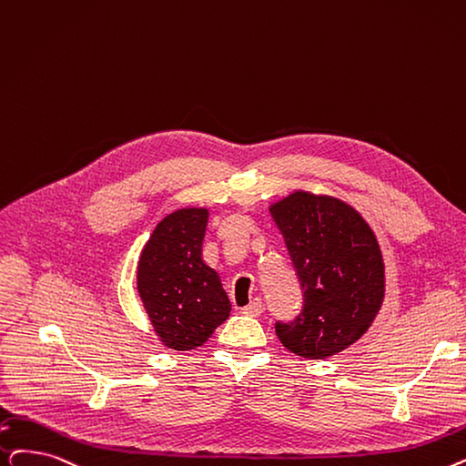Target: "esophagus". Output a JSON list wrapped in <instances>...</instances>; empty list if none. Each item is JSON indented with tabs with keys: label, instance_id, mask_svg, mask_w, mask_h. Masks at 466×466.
<instances>
[{
	"label": "esophagus",
	"instance_id": "obj_1",
	"mask_svg": "<svg viewBox=\"0 0 466 466\" xmlns=\"http://www.w3.org/2000/svg\"><path fill=\"white\" fill-rule=\"evenodd\" d=\"M241 312H244L246 316H251V318H257L262 314V300L260 299H253L248 307L241 309Z\"/></svg>",
	"mask_w": 466,
	"mask_h": 466
}]
</instances>
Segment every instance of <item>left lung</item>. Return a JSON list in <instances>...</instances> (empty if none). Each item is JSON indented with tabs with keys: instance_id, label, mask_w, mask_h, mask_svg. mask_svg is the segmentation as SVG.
Segmentation results:
<instances>
[{
	"instance_id": "left-lung-1",
	"label": "left lung",
	"mask_w": 466,
	"mask_h": 466,
	"mask_svg": "<svg viewBox=\"0 0 466 466\" xmlns=\"http://www.w3.org/2000/svg\"><path fill=\"white\" fill-rule=\"evenodd\" d=\"M305 291L293 323H276L289 352L326 360L368 333L384 300V258L375 232L352 206L295 190L268 208Z\"/></svg>"
}]
</instances>
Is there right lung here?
Masks as SVG:
<instances>
[{
	"label": "right lung",
	"mask_w": 466,
	"mask_h": 466,
	"mask_svg": "<svg viewBox=\"0 0 466 466\" xmlns=\"http://www.w3.org/2000/svg\"><path fill=\"white\" fill-rule=\"evenodd\" d=\"M209 211L183 208L157 222L137 265V293L161 345L201 347L230 316L215 268L201 258Z\"/></svg>",
	"instance_id": "right-lung-1"
}]
</instances>
